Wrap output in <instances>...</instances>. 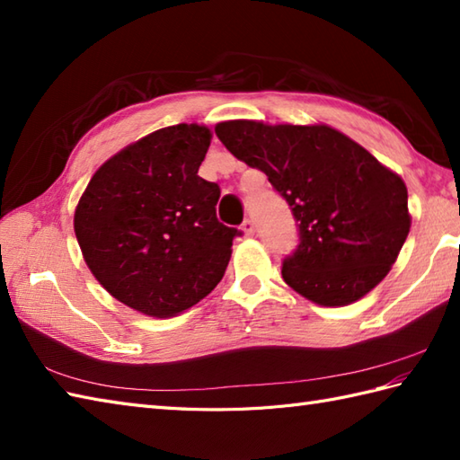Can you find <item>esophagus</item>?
<instances>
[{"label":"esophagus","mask_w":460,"mask_h":460,"mask_svg":"<svg viewBox=\"0 0 460 460\" xmlns=\"http://www.w3.org/2000/svg\"><path fill=\"white\" fill-rule=\"evenodd\" d=\"M241 229L245 235H252V233H255V223H252V219H245L241 225Z\"/></svg>","instance_id":"obj_1"}]
</instances>
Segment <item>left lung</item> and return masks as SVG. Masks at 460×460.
Returning <instances> with one entry per match:
<instances>
[{"instance_id":"1","label":"left lung","mask_w":460,"mask_h":460,"mask_svg":"<svg viewBox=\"0 0 460 460\" xmlns=\"http://www.w3.org/2000/svg\"><path fill=\"white\" fill-rule=\"evenodd\" d=\"M215 134L290 205L300 241L282 261L290 288L320 306H346L385 279L411 227L397 173L326 124L227 120Z\"/></svg>"}]
</instances>
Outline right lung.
I'll list each match as a JSON object with an SVG mask.
<instances>
[{
  "label": "right lung",
  "instance_id": "add662e5",
  "mask_svg": "<svg viewBox=\"0 0 460 460\" xmlns=\"http://www.w3.org/2000/svg\"><path fill=\"white\" fill-rule=\"evenodd\" d=\"M208 126L155 130L106 160L75 209V235L94 279L142 314L168 318L223 279L235 227L219 223L217 183L198 175Z\"/></svg>",
  "mask_w": 460,
  "mask_h": 460
}]
</instances>
